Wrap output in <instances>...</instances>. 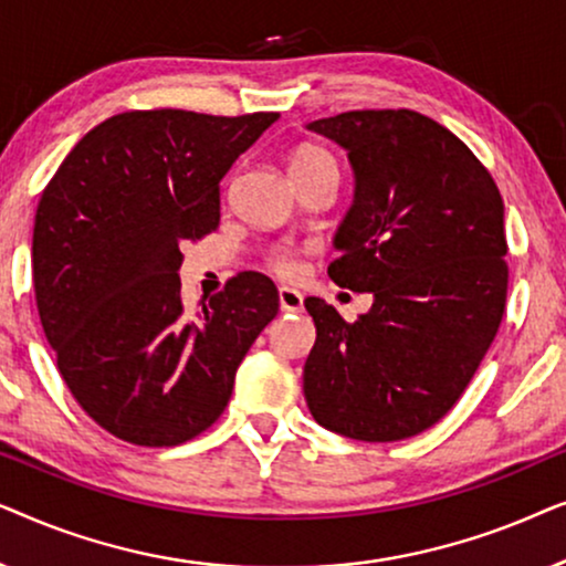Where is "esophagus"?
Returning <instances> with one entry per match:
<instances>
[{
    "mask_svg": "<svg viewBox=\"0 0 566 566\" xmlns=\"http://www.w3.org/2000/svg\"><path fill=\"white\" fill-rule=\"evenodd\" d=\"M277 301H281V312L285 314H298L304 308V296L296 289H289V285L277 291Z\"/></svg>",
    "mask_w": 566,
    "mask_h": 566,
    "instance_id": "1",
    "label": "esophagus"
}]
</instances>
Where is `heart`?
Returning <instances> with one entry per match:
<instances>
[{"mask_svg": "<svg viewBox=\"0 0 566 566\" xmlns=\"http://www.w3.org/2000/svg\"><path fill=\"white\" fill-rule=\"evenodd\" d=\"M322 161H332L327 151L316 149V146H301V149L291 157L289 169H301V167L322 165ZM273 262H275L277 270H283V273H291V270H293V260L289 258V252H275V254H273Z\"/></svg>", "mask_w": 566, "mask_h": 566, "instance_id": "1", "label": "heart"}]
</instances>
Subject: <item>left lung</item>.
<instances>
[{
    "instance_id": "1",
    "label": "left lung",
    "mask_w": 566,
    "mask_h": 566,
    "mask_svg": "<svg viewBox=\"0 0 566 566\" xmlns=\"http://www.w3.org/2000/svg\"><path fill=\"white\" fill-rule=\"evenodd\" d=\"M306 128L343 146L355 180L327 273L374 293L355 322L304 301L316 327L308 412L366 443L412 438L459 401L497 335L505 206L482 161L428 115L350 111Z\"/></svg>"
}]
</instances>
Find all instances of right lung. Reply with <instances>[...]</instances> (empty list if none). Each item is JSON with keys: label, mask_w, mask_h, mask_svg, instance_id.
Here are the masks:
<instances>
[{"label": "right lung", "mask_w": 566, "mask_h": 566, "mask_svg": "<svg viewBox=\"0 0 566 566\" xmlns=\"http://www.w3.org/2000/svg\"><path fill=\"white\" fill-rule=\"evenodd\" d=\"M277 113L130 111L82 136L43 190L33 285L61 376L99 428L180 446L219 420L277 289L239 273L185 314L180 244L219 227V185Z\"/></svg>", "instance_id": "1"}]
</instances>
